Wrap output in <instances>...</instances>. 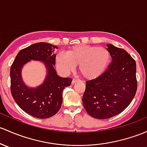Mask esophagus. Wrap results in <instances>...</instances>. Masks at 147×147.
Wrapping results in <instances>:
<instances>
[{"instance_id":"esophagus-1","label":"esophagus","mask_w":147,"mask_h":147,"mask_svg":"<svg viewBox=\"0 0 147 147\" xmlns=\"http://www.w3.org/2000/svg\"><path fill=\"white\" fill-rule=\"evenodd\" d=\"M78 81H79L78 79H75V78H74L73 80H72V84H75V83H76L77 82H78Z\"/></svg>"}]
</instances>
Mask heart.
Returning <instances> with one entry per match:
<instances>
[{
    "label": "heart",
    "instance_id": "obj_1",
    "mask_svg": "<svg viewBox=\"0 0 147 147\" xmlns=\"http://www.w3.org/2000/svg\"><path fill=\"white\" fill-rule=\"evenodd\" d=\"M111 61L108 49L89 45H78L68 49L67 53H58L55 56L58 70L68 75L79 64L80 75L86 80H94L106 71Z\"/></svg>",
    "mask_w": 147,
    "mask_h": 147
}]
</instances>
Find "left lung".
<instances>
[{
  "label": "left lung",
  "instance_id": "left-lung-1",
  "mask_svg": "<svg viewBox=\"0 0 147 147\" xmlns=\"http://www.w3.org/2000/svg\"><path fill=\"white\" fill-rule=\"evenodd\" d=\"M112 58L106 70L98 78L86 82L82 97L89 115L112 118L123 112L135 97L137 89L136 62L125 50L107 44Z\"/></svg>",
  "mask_w": 147,
  "mask_h": 147
}]
</instances>
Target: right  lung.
I'll return each instance as SVG.
<instances>
[{
    "mask_svg": "<svg viewBox=\"0 0 147 147\" xmlns=\"http://www.w3.org/2000/svg\"><path fill=\"white\" fill-rule=\"evenodd\" d=\"M56 46L40 42L20 51L10 68V91L17 104L29 115L38 118H49L61 109L63 103L62 92L71 84L72 79L59 77L54 69ZM31 59L44 62L47 75L42 85L29 88L23 82L21 67Z\"/></svg>",
    "mask_w": 147,
    "mask_h": 147,
    "instance_id": "obj_1",
    "label": "right lung"
}]
</instances>
